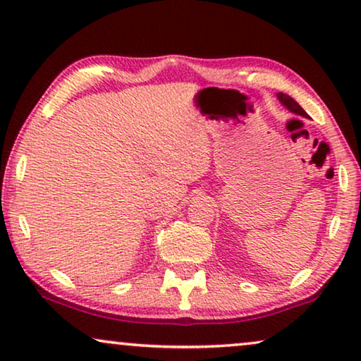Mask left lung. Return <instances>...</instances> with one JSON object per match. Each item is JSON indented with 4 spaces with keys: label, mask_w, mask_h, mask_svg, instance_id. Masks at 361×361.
<instances>
[{
    "label": "left lung",
    "mask_w": 361,
    "mask_h": 361,
    "mask_svg": "<svg viewBox=\"0 0 361 361\" xmlns=\"http://www.w3.org/2000/svg\"><path fill=\"white\" fill-rule=\"evenodd\" d=\"M276 97H278V100H279L281 105H283L284 108H288L290 113H294V115H299V116H302V118H309L307 113L302 110V106H300L299 103L294 100V98H290L289 95H286V93H283V92L276 93Z\"/></svg>",
    "instance_id": "1"
}]
</instances>
